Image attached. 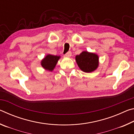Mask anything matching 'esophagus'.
I'll return each mask as SVG.
<instances>
[{
  "label": "esophagus",
  "mask_w": 134,
  "mask_h": 134,
  "mask_svg": "<svg viewBox=\"0 0 134 134\" xmlns=\"http://www.w3.org/2000/svg\"><path fill=\"white\" fill-rule=\"evenodd\" d=\"M65 55L67 57H70L71 56V51H68L67 53L65 54Z\"/></svg>",
  "instance_id": "obj_1"
}]
</instances>
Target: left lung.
<instances>
[{"label": "left lung", "mask_w": 134, "mask_h": 134, "mask_svg": "<svg viewBox=\"0 0 134 134\" xmlns=\"http://www.w3.org/2000/svg\"><path fill=\"white\" fill-rule=\"evenodd\" d=\"M76 60L80 69L86 72L96 70L99 65V57L96 54L83 51L76 55Z\"/></svg>", "instance_id": "obj_1"}]
</instances>
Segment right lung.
<instances>
[{"label":"right lung","instance_id":"right-lung-1","mask_svg":"<svg viewBox=\"0 0 134 134\" xmlns=\"http://www.w3.org/2000/svg\"><path fill=\"white\" fill-rule=\"evenodd\" d=\"M60 57V56L53 55L50 54L47 55L42 60L41 65L47 70L53 71Z\"/></svg>","mask_w":134,"mask_h":134}]
</instances>
